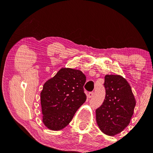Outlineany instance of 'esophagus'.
<instances>
[{
    "mask_svg": "<svg viewBox=\"0 0 153 153\" xmlns=\"http://www.w3.org/2000/svg\"><path fill=\"white\" fill-rule=\"evenodd\" d=\"M93 95H94V92H91L89 94H88V98H91L92 96H93Z\"/></svg>",
    "mask_w": 153,
    "mask_h": 153,
    "instance_id": "obj_1",
    "label": "esophagus"
}]
</instances>
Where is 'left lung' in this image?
I'll use <instances>...</instances> for the list:
<instances>
[{
	"mask_svg": "<svg viewBox=\"0 0 153 153\" xmlns=\"http://www.w3.org/2000/svg\"><path fill=\"white\" fill-rule=\"evenodd\" d=\"M106 90L103 104L96 110V120L101 131L115 136L123 131L130 123L136 100L128 82L118 75H106Z\"/></svg>",
	"mask_w": 153,
	"mask_h": 153,
	"instance_id": "left-lung-1",
	"label": "left lung"
}]
</instances>
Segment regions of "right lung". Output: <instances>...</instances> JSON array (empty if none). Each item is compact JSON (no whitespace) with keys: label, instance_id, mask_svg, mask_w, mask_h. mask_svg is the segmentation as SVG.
Here are the masks:
<instances>
[{"label":"right lung","instance_id":"add662e5","mask_svg":"<svg viewBox=\"0 0 153 153\" xmlns=\"http://www.w3.org/2000/svg\"><path fill=\"white\" fill-rule=\"evenodd\" d=\"M86 77L81 71L62 68L46 82L41 92L42 121L52 131L68 126L87 96L84 92Z\"/></svg>","mask_w":153,"mask_h":153}]
</instances>
